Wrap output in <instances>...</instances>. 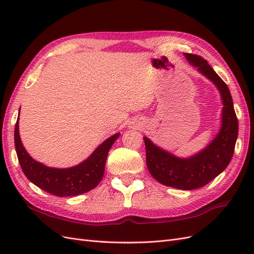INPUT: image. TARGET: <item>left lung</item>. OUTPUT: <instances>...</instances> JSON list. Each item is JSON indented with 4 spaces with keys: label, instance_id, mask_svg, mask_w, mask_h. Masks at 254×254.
Returning a JSON list of instances; mask_svg holds the SVG:
<instances>
[{
    "label": "left lung",
    "instance_id": "left-lung-1",
    "mask_svg": "<svg viewBox=\"0 0 254 254\" xmlns=\"http://www.w3.org/2000/svg\"><path fill=\"white\" fill-rule=\"evenodd\" d=\"M184 56L219 91L224 105L220 131L203 150L188 159L178 158L163 150L146 136L144 142L146 164L153 178L164 186L190 190L205 186L226 170L234 153L238 122L226 82L201 56L189 53H184Z\"/></svg>",
    "mask_w": 254,
    "mask_h": 254
}]
</instances>
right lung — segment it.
<instances>
[{
  "instance_id": "right-lung-1",
  "label": "right lung",
  "mask_w": 254,
  "mask_h": 254,
  "mask_svg": "<svg viewBox=\"0 0 254 254\" xmlns=\"http://www.w3.org/2000/svg\"><path fill=\"white\" fill-rule=\"evenodd\" d=\"M119 135L115 133L107 139L80 164L70 168H54L43 165L28 155L20 139L18 118L14 127V146L20 166L30 182L50 194L68 197L87 193L98 186L104 176L107 156Z\"/></svg>"
}]
</instances>
